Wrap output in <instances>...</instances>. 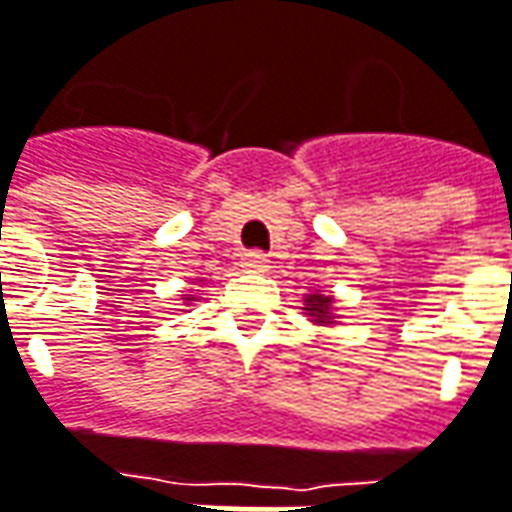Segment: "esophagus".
<instances>
[{
  "mask_svg": "<svg viewBox=\"0 0 512 512\" xmlns=\"http://www.w3.org/2000/svg\"><path fill=\"white\" fill-rule=\"evenodd\" d=\"M240 266L246 272H266L269 269V257L263 255V252H246V255L240 257Z\"/></svg>",
  "mask_w": 512,
  "mask_h": 512,
  "instance_id": "1",
  "label": "esophagus"
}]
</instances>
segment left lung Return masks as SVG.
Returning a JSON list of instances; mask_svg holds the SVG:
<instances>
[{
    "instance_id": "8db88e82",
    "label": "left lung",
    "mask_w": 512,
    "mask_h": 512,
    "mask_svg": "<svg viewBox=\"0 0 512 512\" xmlns=\"http://www.w3.org/2000/svg\"><path fill=\"white\" fill-rule=\"evenodd\" d=\"M304 316L310 318L316 327H336L339 324V310H336V298L327 295V292H307L304 295Z\"/></svg>"
}]
</instances>
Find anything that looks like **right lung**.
Masks as SVG:
<instances>
[{"label":"right lung","mask_w":512,"mask_h":512,"mask_svg":"<svg viewBox=\"0 0 512 512\" xmlns=\"http://www.w3.org/2000/svg\"><path fill=\"white\" fill-rule=\"evenodd\" d=\"M199 301V292H191V295H182V304L185 307H191V304H196Z\"/></svg>","instance_id":"1"}]
</instances>
